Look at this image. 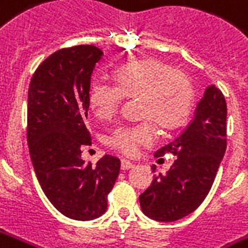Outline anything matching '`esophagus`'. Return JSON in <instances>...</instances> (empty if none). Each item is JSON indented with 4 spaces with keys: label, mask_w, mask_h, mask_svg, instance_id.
Here are the masks:
<instances>
[{
    "label": "esophagus",
    "mask_w": 248,
    "mask_h": 248,
    "mask_svg": "<svg viewBox=\"0 0 248 248\" xmlns=\"http://www.w3.org/2000/svg\"><path fill=\"white\" fill-rule=\"evenodd\" d=\"M133 166H134V164H133V162H131V161H129V160H122L121 161V168H122V169H130V168H133Z\"/></svg>",
    "instance_id": "34e87169"
}]
</instances>
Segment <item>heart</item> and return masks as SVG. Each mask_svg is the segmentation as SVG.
<instances>
[{"label": "heart", "mask_w": 248, "mask_h": 248, "mask_svg": "<svg viewBox=\"0 0 248 248\" xmlns=\"http://www.w3.org/2000/svg\"><path fill=\"white\" fill-rule=\"evenodd\" d=\"M114 83L94 80L91 84L88 102L95 117L111 118L124 98H141V118L152 119L162 130H174L186 119L193 106L195 90L189 78L157 59L121 65L114 74ZM152 121L118 126L107 137V143L124 154H134L140 145L154 141L155 130Z\"/></svg>", "instance_id": "b5f03b06"}]
</instances>
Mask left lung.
I'll list each match as a JSON object with an SVG mask.
<instances>
[{
  "mask_svg": "<svg viewBox=\"0 0 248 248\" xmlns=\"http://www.w3.org/2000/svg\"><path fill=\"white\" fill-rule=\"evenodd\" d=\"M226 122L224 95L214 84L208 86L186 129L154 154L172 153L176 160L140 196L143 214L157 221H176L204 202L226 153Z\"/></svg>",
  "mask_w": 248,
  "mask_h": 248,
  "instance_id": "1",
  "label": "left lung"
}]
</instances>
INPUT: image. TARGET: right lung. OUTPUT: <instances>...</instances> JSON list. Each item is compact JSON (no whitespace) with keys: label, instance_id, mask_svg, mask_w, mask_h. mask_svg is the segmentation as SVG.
Returning a JSON list of instances; mask_svg holds the SVG:
<instances>
[{"label":"right lung","instance_id":"obj_1","mask_svg":"<svg viewBox=\"0 0 248 248\" xmlns=\"http://www.w3.org/2000/svg\"><path fill=\"white\" fill-rule=\"evenodd\" d=\"M103 52L94 46L59 49L34 71L28 91V146L40 186L53 207L74 220H93L106 212L121 161L106 154L84 164L82 145L91 75Z\"/></svg>","mask_w":248,"mask_h":248}]
</instances>
